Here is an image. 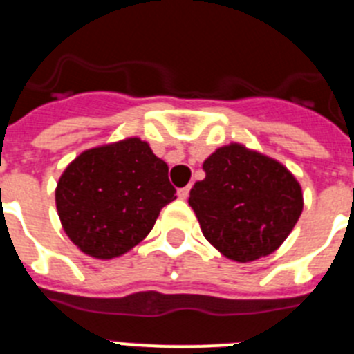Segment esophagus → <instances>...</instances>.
Masks as SVG:
<instances>
[{"label": "esophagus", "mask_w": 354, "mask_h": 354, "mask_svg": "<svg viewBox=\"0 0 354 354\" xmlns=\"http://www.w3.org/2000/svg\"><path fill=\"white\" fill-rule=\"evenodd\" d=\"M177 196H179L180 200H186L187 196H189V187H180L179 192H177Z\"/></svg>", "instance_id": "obj_1"}]
</instances>
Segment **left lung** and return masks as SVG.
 Returning <instances> with one entry per match:
<instances>
[{
	"mask_svg": "<svg viewBox=\"0 0 354 354\" xmlns=\"http://www.w3.org/2000/svg\"><path fill=\"white\" fill-rule=\"evenodd\" d=\"M204 171L187 202L216 250L250 262L282 245L303 211L301 186L282 162L230 143L205 159Z\"/></svg>",
	"mask_w": 354,
	"mask_h": 354,
	"instance_id": "1",
	"label": "left lung"
}]
</instances>
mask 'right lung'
I'll return each instance as SVG.
<instances>
[{"label": "right lung", "instance_id": "right-lung-1", "mask_svg": "<svg viewBox=\"0 0 354 354\" xmlns=\"http://www.w3.org/2000/svg\"><path fill=\"white\" fill-rule=\"evenodd\" d=\"M175 198L168 165L140 138L84 150L56 186L65 234L95 259L120 257L134 248Z\"/></svg>", "mask_w": 354, "mask_h": 354}]
</instances>
